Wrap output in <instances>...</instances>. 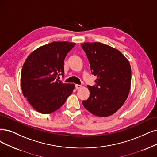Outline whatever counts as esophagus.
Instances as JSON below:
<instances>
[{"instance_id": "esophagus-1", "label": "esophagus", "mask_w": 157, "mask_h": 157, "mask_svg": "<svg viewBox=\"0 0 157 157\" xmlns=\"http://www.w3.org/2000/svg\"><path fill=\"white\" fill-rule=\"evenodd\" d=\"M82 85H78V84L75 85V89H79L80 88H82Z\"/></svg>"}]
</instances>
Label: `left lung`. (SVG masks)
Returning <instances> with one entry per match:
<instances>
[{"instance_id":"8db88e82","label":"left lung","mask_w":157,"mask_h":157,"mask_svg":"<svg viewBox=\"0 0 157 157\" xmlns=\"http://www.w3.org/2000/svg\"><path fill=\"white\" fill-rule=\"evenodd\" d=\"M92 74L97 76L94 86H87L90 96L82 101L95 116L106 117L117 112L127 100L131 89L129 61L120 51L99 42L84 43Z\"/></svg>"}]
</instances>
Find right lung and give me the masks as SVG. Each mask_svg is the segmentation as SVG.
Returning <instances> with one entry per match:
<instances>
[{
    "label": "right lung",
    "mask_w": 157,
    "mask_h": 157,
    "mask_svg": "<svg viewBox=\"0 0 157 157\" xmlns=\"http://www.w3.org/2000/svg\"><path fill=\"white\" fill-rule=\"evenodd\" d=\"M75 43L52 42L40 46L28 56L22 66V94L39 113L50 114L59 109L75 88L58 79L64 74V60Z\"/></svg>",
    "instance_id": "add662e5"
}]
</instances>
